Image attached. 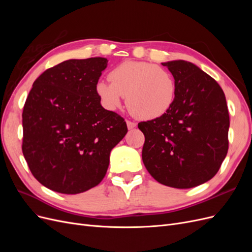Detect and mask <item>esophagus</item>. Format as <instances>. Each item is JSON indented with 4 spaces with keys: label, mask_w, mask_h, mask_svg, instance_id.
<instances>
[{
    "label": "esophagus",
    "mask_w": 252,
    "mask_h": 252,
    "mask_svg": "<svg viewBox=\"0 0 252 252\" xmlns=\"http://www.w3.org/2000/svg\"><path fill=\"white\" fill-rule=\"evenodd\" d=\"M127 127L128 129H133L136 127V123H134V122H131V121H127Z\"/></svg>",
    "instance_id": "esophagus-1"
}]
</instances>
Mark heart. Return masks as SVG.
<instances>
[{
  "label": "heart",
  "instance_id": "1",
  "mask_svg": "<svg viewBox=\"0 0 252 252\" xmlns=\"http://www.w3.org/2000/svg\"><path fill=\"white\" fill-rule=\"evenodd\" d=\"M109 81H98L95 91L109 110L119 108L124 96L136 118L152 120L170 109L175 98V81L166 68L148 62L127 61L114 67Z\"/></svg>",
  "mask_w": 252,
  "mask_h": 252
}]
</instances>
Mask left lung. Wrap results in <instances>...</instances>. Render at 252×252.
<instances>
[{"mask_svg":"<svg viewBox=\"0 0 252 252\" xmlns=\"http://www.w3.org/2000/svg\"><path fill=\"white\" fill-rule=\"evenodd\" d=\"M175 81V98L162 117L141 122L143 163L163 185L199 186L219 171L228 151V113L223 89L187 61L162 63Z\"/></svg>","mask_w":252,"mask_h":252,"instance_id":"8db88e82","label":"left lung"}]
</instances>
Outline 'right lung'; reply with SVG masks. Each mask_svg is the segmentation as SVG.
I'll return each instance as SVG.
<instances>
[{
  "mask_svg": "<svg viewBox=\"0 0 252 252\" xmlns=\"http://www.w3.org/2000/svg\"><path fill=\"white\" fill-rule=\"evenodd\" d=\"M107 59L68 60L37 78L23 109V155L33 177L53 191L77 194L100 184L111 149L128 129L102 107L95 85Z\"/></svg>",
  "mask_w": 252,
  "mask_h": 252,
  "instance_id": "1",
  "label": "right lung"
}]
</instances>
